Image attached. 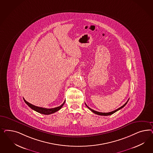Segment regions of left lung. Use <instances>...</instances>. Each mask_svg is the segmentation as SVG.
<instances>
[{"mask_svg":"<svg viewBox=\"0 0 153 153\" xmlns=\"http://www.w3.org/2000/svg\"><path fill=\"white\" fill-rule=\"evenodd\" d=\"M128 100H129V99L127 101V102H126L125 104L123 105H122V107H120V108H118L117 109H116L115 111H111V112H109V113H102V112H99V111H94V110H93L92 109H91L90 108H89V107L86 104V107L88 108V109L91 111H93L94 113H95V114H97V115H100V116H110V115H111V114H113V113H114L115 112H116L117 111H119V110H120V109H122V108H123V107L125 106L127 104V102H128Z\"/></svg>","mask_w":153,"mask_h":153,"instance_id":"left-lung-1","label":"left lung"}]
</instances>
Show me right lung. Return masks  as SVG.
<instances>
[{
  "label": "right lung",
  "mask_w": 153,
  "mask_h": 153,
  "mask_svg": "<svg viewBox=\"0 0 153 153\" xmlns=\"http://www.w3.org/2000/svg\"><path fill=\"white\" fill-rule=\"evenodd\" d=\"M24 102H26V104L28 106L30 107L32 109L35 111H37L39 113H41L42 114H45V115H49L51 114H53L54 113H55L56 111H58L59 110H60L62 108V107L63 106V105L65 104V101L59 107H56L54 108H51V109H48V108H42V107H36L35 105H33V104L29 103L28 102L26 101V100H25V99L23 98Z\"/></svg>",
  "instance_id": "obj_1"
}]
</instances>
